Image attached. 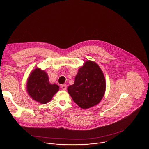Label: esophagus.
I'll return each instance as SVG.
<instances>
[{
    "label": "esophagus",
    "mask_w": 149,
    "mask_h": 149,
    "mask_svg": "<svg viewBox=\"0 0 149 149\" xmlns=\"http://www.w3.org/2000/svg\"><path fill=\"white\" fill-rule=\"evenodd\" d=\"M61 87V88L63 90H67V85L66 84H62Z\"/></svg>",
    "instance_id": "esophagus-1"
}]
</instances>
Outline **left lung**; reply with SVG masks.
<instances>
[{
  "mask_svg": "<svg viewBox=\"0 0 149 149\" xmlns=\"http://www.w3.org/2000/svg\"><path fill=\"white\" fill-rule=\"evenodd\" d=\"M105 87V78L99 66L87 61L79 69L74 84L68 87V91L79 107L87 109L100 102Z\"/></svg>",
  "mask_w": 149,
  "mask_h": 149,
  "instance_id": "left-lung-1",
  "label": "left lung"
}]
</instances>
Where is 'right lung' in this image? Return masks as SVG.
I'll return each instance as SVG.
<instances>
[{"mask_svg":"<svg viewBox=\"0 0 149 149\" xmlns=\"http://www.w3.org/2000/svg\"><path fill=\"white\" fill-rule=\"evenodd\" d=\"M59 90L56 84H51L47 74L36 68L30 75L27 82V91L31 97L40 104L49 102Z\"/></svg>","mask_w":149,"mask_h":149,"instance_id":"1","label":"right lung"}]
</instances>
